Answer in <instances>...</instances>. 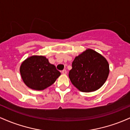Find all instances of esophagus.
<instances>
[{"label": "esophagus", "mask_w": 130, "mask_h": 130, "mask_svg": "<svg viewBox=\"0 0 130 130\" xmlns=\"http://www.w3.org/2000/svg\"><path fill=\"white\" fill-rule=\"evenodd\" d=\"M67 70H62V74H67Z\"/></svg>", "instance_id": "obj_1"}]
</instances>
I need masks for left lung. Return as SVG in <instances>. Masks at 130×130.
Returning a JSON list of instances; mask_svg holds the SVG:
<instances>
[{
	"instance_id": "1",
	"label": "left lung",
	"mask_w": 130,
	"mask_h": 130,
	"mask_svg": "<svg viewBox=\"0 0 130 130\" xmlns=\"http://www.w3.org/2000/svg\"><path fill=\"white\" fill-rule=\"evenodd\" d=\"M109 69L106 59L92 50L76 57L69 71L72 84L83 92H93L99 89L108 78Z\"/></svg>"
}]
</instances>
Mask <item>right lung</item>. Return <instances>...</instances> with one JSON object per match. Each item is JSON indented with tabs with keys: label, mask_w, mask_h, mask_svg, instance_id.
I'll list each match as a JSON object with an SVG mask.
<instances>
[{
	"label": "right lung",
	"mask_w": 130,
	"mask_h": 130,
	"mask_svg": "<svg viewBox=\"0 0 130 130\" xmlns=\"http://www.w3.org/2000/svg\"><path fill=\"white\" fill-rule=\"evenodd\" d=\"M24 83L30 89L41 90L54 83L60 73L44 56L27 58L20 67Z\"/></svg>",
	"instance_id": "add662e5"
}]
</instances>
